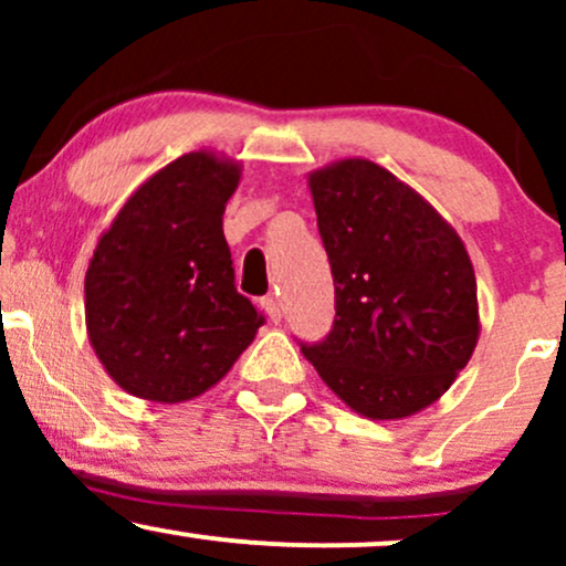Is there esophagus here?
<instances>
[{
	"label": "esophagus",
	"instance_id": "obj_1",
	"mask_svg": "<svg viewBox=\"0 0 566 566\" xmlns=\"http://www.w3.org/2000/svg\"><path fill=\"white\" fill-rule=\"evenodd\" d=\"M261 305H263V311H265V316H269L271 322L274 324H279L282 322V308H279V301L274 295H265L263 301H261Z\"/></svg>",
	"mask_w": 566,
	"mask_h": 566
}]
</instances>
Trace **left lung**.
<instances>
[{
	"instance_id": "1",
	"label": "left lung",
	"mask_w": 566,
	"mask_h": 566,
	"mask_svg": "<svg viewBox=\"0 0 566 566\" xmlns=\"http://www.w3.org/2000/svg\"><path fill=\"white\" fill-rule=\"evenodd\" d=\"M308 188L333 265L335 324L303 356L361 418L418 415L479 343L469 250L415 188L369 159L319 167Z\"/></svg>"
}]
</instances>
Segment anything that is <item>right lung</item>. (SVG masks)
<instances>
[{
	"instance_id": "add662e5",
	"label": "right lung",
	"mask_w": 566,
	"mask_h": 566,
	"mask_svg": "<svg viewBox=\"0 0 566 566\" xmlns=\"http://www.w3.org/2000/svg\"><path fill=\"white\" fill-rule=\"evenodd\" d=\"M242 161L184 154L129 193L84 274L90 346L122 391L180 405L210 391L263 316L233 287L223 212Z\"/></svg>"
}]
</instances>
